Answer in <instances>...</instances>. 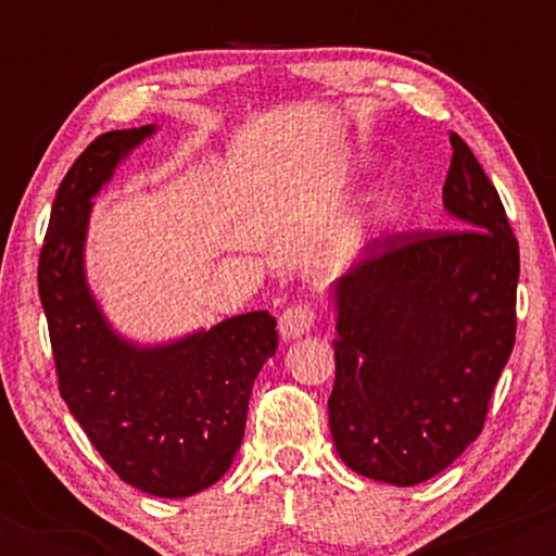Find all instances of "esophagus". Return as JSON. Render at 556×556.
I'll return each instance as SVG.
<instances>
[{
    "label": "esophagus",
    "mask_w": 556,
    "mask_h": 556,
    "mask_svg": "<svg viewBox=\"0 0 556 556\" xmlns=\"http://www.w3.org/2000/svg\"><path fill=\"white\" fill-rule=\"evenodd\" d=\"M314 305L295 303L285 311L282 318H279V331H282L285 340H295V337H303L305 331L314 327Z\"/></svg>",
    "instance_id": "esophagus-1"
}]
</instances>
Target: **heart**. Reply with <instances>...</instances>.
<instances>
[{"label":"heart","mask_w":556,"mask_h":556,"mask_svg":"<svg viewBox=\"0 0 556 556\" xmlns=\"http://www.w3.org/2000/svg\"><path fill=\"white\" fill-rule=\"evenodd\" d=\"M394 212H397V208H394V206H392V203H389V206H387V214H389V216H392Z\"/></svg>","instance_id":"b5f03b06"}]
</instances>
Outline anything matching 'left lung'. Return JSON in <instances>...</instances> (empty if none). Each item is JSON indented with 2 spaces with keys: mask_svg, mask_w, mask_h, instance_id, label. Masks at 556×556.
<instances>
[{
  "mask_svg": "<svg viewBox=\"0 0 556 556\" xmlns=\"http://www.w3.org/2000/svg\"><path fill=\"white\" fill-rule=\"evenodd\" d=\"M450 143L455 227L376 238L334 287L331 439L348 468L394 486L476 442L518 329V238L468 143Z\"/></svg>",
  "mask_w": 556,
  "mask_h": 556,
  "instance_id": "8db88e82",
  "label": "left lung"
}]
</instances>
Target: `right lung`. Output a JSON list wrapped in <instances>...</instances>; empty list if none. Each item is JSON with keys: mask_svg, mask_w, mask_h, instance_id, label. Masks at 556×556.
Here are the masks:
<instances>
[{"mask_svg": "<svg viewBox=\"0 0 556 556\" xmlns=\"http://www.w3.org/2000/svg\"><path fill=\"white\" fill-rule=\"evenodd\" d=\"M154 125L88 143L56 190L38 256L56 384L106 465L125 483L182 500L227 473L245 433L248 400L277 350V318L253 311L164 348H136L110 329L83 277L91 198Z\"/></svg>", "mask_w": 556, "mask_h": 556, "instance_id": "add662e5", "label": "right lung"}]
</instances>
